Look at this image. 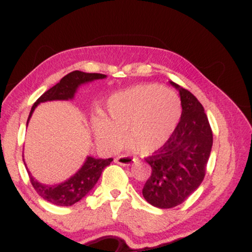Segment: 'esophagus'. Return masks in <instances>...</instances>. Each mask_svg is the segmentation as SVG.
<instances>
[{
    "instance_id": "esophagus-1",
    "label": "esophagus",
    "mask_w": 252,
    "mask_h": 252,
    "mask_svg": "<svg viewBox=\"0 0 252 252\" xmlns=\"http://www.w3.org/2000/svg\"><path fill=\"white\" fill-rule=\"evenodd\" d=\"M134 161V158H130L129 155H120L115 158V162L121 164V166H129V164H131Z\"/></svg>"
}]
</instances>
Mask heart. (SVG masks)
<instances>
[{
  "mask_svg": "<svg viewBox=\"0 0 252 252\" xmlns=\"http://www.w3.org/2000/svg\"><path fill=\"white\" fill-rule=\"evenodd\" d=\"M181 100L173 90L144 84L118 92L108 100V118L92 120L94 135L109 149L123 144L140 155L160 149L181 117Z\"/></svg>",
  "mask_w": 252,
  "mask_h": 252,
  "instance_id": "b5f03b06",
  "label": "heart"
}]
</instances>
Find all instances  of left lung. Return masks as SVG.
<instances>
[{
    "mask_svg": "<svg viewBox=\"0 0 252 252\" xmlns=\"http://www.w3.org/2000/svg\"><path fill=\"white\" fill-rule=\"evenodd\" d=\"M170 84L180 92V121L167 142L144 158L152 174L142 194L158 209L178 206L200 186L213 143L212 129L200 102L189 90Z\"/></svg>",
    "mask_w": 252,
    "mask_h": 252,
    "instance_id": "obj_1",
    "label": "left lung"
}]
</instances>
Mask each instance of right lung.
I'll return each instance as SVG.
<instances>
[{
  "label": "right lung",
  "mask_w": 252,
  "mask_h": 252,
  "mask_svg": "<svg viewBox=\"0 0 252 252\" xmlns=\"http://www.w3.org/2000/svg\"><path fill=\"white\" fill-rule=\"evenodd\" d=\"M105 74L102 73H85L82 71H73L71 73L66 74L65 77L60 80L57 85L45 92L42 96L37 98V100L32 106L30 117L33 114L34 109L36 108L37 104L47 100H67L72 99L76 94L78 86L88 82H92L96 79H103ZM27 121V124H28ZM112 158H94L92 156H88L85 163L73 176H71L68 180L62 182V184L54 185V186H47L37 182L33 176L31 175V184L36 190V193L41 198L47 200L48 202L58 206H71L89 194V192L94 189V185L97 184L98 179L102 174L103 169L109 166Z\"/></svg>",
  "instance_id": "obj_1"
}]
</instances>
